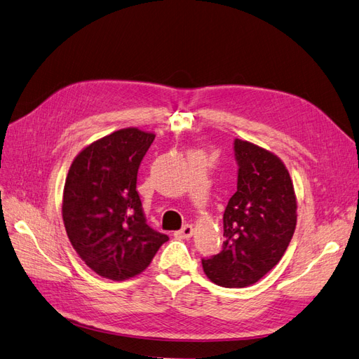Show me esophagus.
<instances>
[{
    "instance_id": "1",
    "label": "esophagus",
    "mask_w": 359,
    "mask_h": 359,
    "mask_svg": "<svg viewBox=\"0 0 359 359\" xmlns=\"http://www.w3.org/2000/svg\"><path fill=\"white\" fill-rule=\"evenodd\" d=\"M192 234H194V228H192V225L188 224V225H184L180 231H177L176 237H179V238H191Z\"/></svg>"
}]
</instances>
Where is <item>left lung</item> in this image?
<instances>
[{
    "label": "left lung",
    "mask_w": 359,
    "mask_h": 359,
    "mask_svg": "<svg viewBox=\"0 0 359 359\" xmlns=\"http://www.w3.org/2000/svg\"><path fill=\"white\" fill-rule=\"evenodd\" d=\"M237 191L224 213V249L203 259L209 279L224 287L257 283L277 265L297 225V195L283 161L236 138Z\"/></svg>",
    "instance_id": "left-lung-1"
}]
</instances>
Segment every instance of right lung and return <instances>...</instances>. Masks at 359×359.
<instances>
[{
    "instance_id": "obj_1",
    "label": "right lung",
    "mask_w": 359,
    "mask_h": 359,
    "mask_svg": "<svg viewBox=\"0 0 359 359\" xmlns=\"http://www.w3.org/2000/svg\"><path fill=\"white\" fill-rule=\"evenodd\" d=\"M155 134L135 126L83 147L64 184L62 219L77 255L104 279L143 273L168 240L150 228L137 192V171Z\"/></svg>"
}]
</instances>
